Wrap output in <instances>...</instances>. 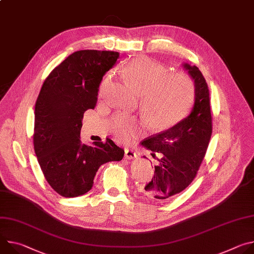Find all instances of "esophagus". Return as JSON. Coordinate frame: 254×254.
Returning <instances> with one entry per match:
<instances>
[{"label": "esophagus", "instance_id": "34e87169", "mask_svg": "<svg viewBox=\"0 0 254 254\" xmlns=\"http://www.w3.org/2000/svg\"><path fill=\"white\" fill-rule=\"evenodd\" d=\"M125 158L127 159V160H131V159L136 158V154H135V152L132 151V150L126 149V150H125Z\"/></svg>", "mask_w": 254, "mask_h": 254}]
</instances>
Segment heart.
I'll return each instance as SVG.
<instances>
[{"mask_svg": "<svg viewBox=\"0 0 254 254\" xmlns=\"http://www.w3.org/2000/svg\"><path fill=\"white\" fill-rule=\"evenodd\" d=\"M124 72L130 85L141 95V108L154 127H167L185 116L193 98V86L186 74L169 72L167 67L148 57L133 59ZM111 81V75L101 81V97L106 95ZM139 127L137 120L124 115L115 117L111 125L113 132L123 142L134 138Z\"/></svg>", "mask_w": 254, "mask_h": 254, "instance_id": "1", "label": "heart"}]
</instances>
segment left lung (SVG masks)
<instances>
[{
    "label": "left lung",
    "mask_w": 254,
    "mask_h": 254,
    "mask_svg": "<svg viewBox=\"0 0 254 254\" xmlns=\"http://www.w3.org/2000/svg\"><path fill=\"white\" fill-rule=\"evenodd\" d=\"M194 80L195 100L190 114L169 129L141 141V146L161 153L155 175L141 193L155 202H167L194 180L212 134L209 89L197 66L183 63ZM155 155V154H154ZM146 158V157H144Z\"/></svg>",
    "instance_id": "8db88e82"
}]
</instances>
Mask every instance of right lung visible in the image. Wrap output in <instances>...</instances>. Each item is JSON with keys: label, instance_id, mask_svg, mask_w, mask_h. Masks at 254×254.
Returning <instances> with one entry per match:
<instances>
[{"label": "right lung", "instance_id": "right-lung-1", "mask_svg": "<svg viewBox=\"0 0 254 254\" xmlns=\"http://www.w3.org/2000/svg\"><path fill=\"white\" fill-rule=\"evenodd\" d=\"M119 56L98 50L72 53L51 71L36 101L35 154L49 185L65 198L87 193L101 165L124 158L125 151L111 138L92 147L80 140L83 115L95 107L102 77Z\"/></svg>", "mask_w": 254, "mask_h": 254}]
</instances>
